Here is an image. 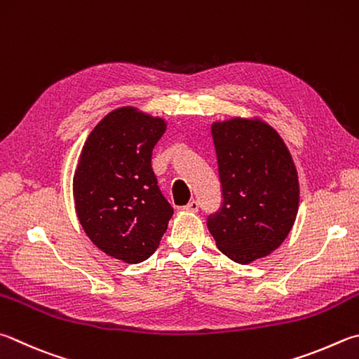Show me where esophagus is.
Wrapping results in <instances>:
<instances>
[{
	"label": "esophagus",
	"instance_id": "34e87169",
	"mask_svg": "<svg viewBox=\"0 0 359 359\" xmlns=\"http://www.w3.org/2000/svg\"><path fill=\"white\" fill-rule=\"evenodd\" d=\"M185 212H198L199 210V202L196 199H193L188 202V204L184 207Z\"/></svg>",
	"mask_w": 359,
	"mask_h": 359
}]
</instances>
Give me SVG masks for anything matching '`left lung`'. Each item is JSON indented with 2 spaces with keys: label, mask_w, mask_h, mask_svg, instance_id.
Masks as SVG:
<instances>
[{
  "label": "left lung",
  "mask_w": 359,
  "mask_h": 359,
  "mask_svg": "<svg viewBox=\"0 0 359 359\" xmlns=\"http://www.w3.org/2000/svg\"><path fill=\"white\" fill-rule=\"evenodd\" d=\"M212 136L223 205L207 227L224 256L251 264L278 250L295 223V163L276 130L260 119L213 122Z\"/></svg>",
  "instance_id": "obj_1"
}]
</instances>
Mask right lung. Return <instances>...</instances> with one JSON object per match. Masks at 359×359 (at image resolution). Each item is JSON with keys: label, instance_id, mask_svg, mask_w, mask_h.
Returning a JSON list of instances; mask_svg holds the SVG:
<instances>
[{"label": "right lung", "instance_id": "right-lung-1", "mask_svg": "<svg viewBox=\"0 0 359 359\" xmlns=\"http://www.w3.org/2000/svg\"><path fill=\"white\" fill-rule=\"evenodd\" d=\"M161 117L122 107L97 123L74 174L80 224L99 250L127 264L152 256L172 217L151 165Z\"/></svg>", "mask_w": 359, "mask_h": 359}]
</instances>
